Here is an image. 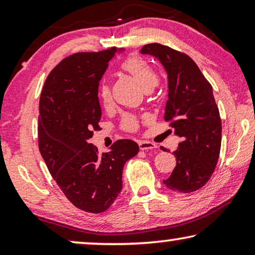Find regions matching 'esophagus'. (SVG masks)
<instances>
[{"label":"esophagus","mask_w":255,"mask_h":255,"mask_svg":"<svg viewBox=\"0 0 255 255\" xmlns=\"http://www.w3.org/2000/svg\"><path fill=\"white\" fill-rule=\"evenodd\" d=\"M138 146L141 150H155L157 148L155 143L149 142V141H139Z\"/></svg>","instance_id":"esophagus-1"}]
</instances>
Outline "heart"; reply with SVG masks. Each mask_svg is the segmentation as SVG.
I'll return each instance as SVG.
<instances>
[{"mask_svg": "<svg viewBox=\"0 0 255 255\" xmlns=\"http://www.w3.org/2000/svg\"><path fill=\"white\" fill-rule=\"evenodd\" d=\"M119 69L134 78L136 83L144 91H151L158 83V75L150 67L146 60L137 54H130L119 63ZM99 99L104 107H110L112 104V95L107 85H102L98 92ZM121 127L127 131H136L139 127L138 118L134 114H125L121 119Z\"/></svg>", "mask_w": 255, "mask_h": 255, "instance_id": "obj_1", "label": "heart"}]
</instances>
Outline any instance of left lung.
Instances as JSON below:
<instances>
[{
    "label": "left lung",
    "instance_id": "obj_1",
    "mask_svg": "<svg viewBox=\"0 0 255 255\" xmlns=\"http://www.w3.org/2000/svg\"><path fill=\"white\" fill-rule=\"evenodd\" d=\"M141 53L159 60L166 70L164 119L181 137L173 152L177 165L163 184L179 193L198 191L213 175L221 151L222 123L213 88L185 53L156 42L143 46Z\"/></svg>",
    "mask_w": 255,
    "mask_h": 255
}]
</instances>
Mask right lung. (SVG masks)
Returning a JSON list of instances; mask_svg holds the SVG:
<instances>
[{
    "label": "right lung",
    "instance_id": "obj_1",
    "mask_svg": "<svg viewBox=\"0 0 255 255\" xmlns=\"http://www.w3.org/2000/svg\"><path fill=\"white\" fill-rule=\"evenodd\" d=\"M119 49L76 53L46 78L39 102L38 144L49 173L78 209L100 214L123 188V170L137 143L118 139L100 153L89 139L99 130V81Z\"/></svg>",
    "mask_w": 255,
    "mask_h": 255
}]
</instances>
